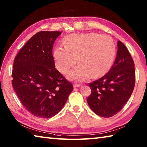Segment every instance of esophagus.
I'll list each match as a JSON object with an SVG mask.
<instances>
[{
    "instance_id": "34e87169",
    "label": "esophagus",
    "mask_w": 147,
    "mask_h": 147,
    "mask_svg": "<svg viewBox=\"0 0 147 147\" xmlns=\"http://www.w3.org/2000/svg\"><path fill=\"white\" fill-rule=\"evenodd\" d=\"M80 86H81V84H77V83H74V88H79Z\"/></svg>"
}]
</instances>
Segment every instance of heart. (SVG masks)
<instances>
[{
	"instance_id": "obj_1",
	"label": "heart",
	"mask_w": 147,
	"mask_h": 147,
	"mask_svg": "<svg viewBox=\"0 0 147 147\" xmlns=\"http://www.w3.org/2000/svg\"><path fill=\"white\" fill-rule=\"evenodd\" d=\"M64 46L54 50L56 66L64 74L77 61L79 64L68 74L70 79L76 81H85L91 75L93 77L103 75L110 69L115 55L113 40L106 34L69 35L64 39Z\"/></svg>"
}]
</instances>
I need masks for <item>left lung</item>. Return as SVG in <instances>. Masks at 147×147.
<instances>
[{
    "mask_svg": "<svg viewBox=\"0 0 147 147\" xmlns=\"http://www.w3.org/2000/svg\"><path fill=\"white\" fill-rule=\"evenodd\" d=\"M117 57L105 76L89 84L91 93L87 98L94 113L109 118L117 114L127 103L135 84V64L127 47L117 42Z\"/></svg>",
    "mask_w": 147,
    "mask_h": 147,
    "instance_id": "left-lung-1",
    "label": "left lung"
}]
</instances>
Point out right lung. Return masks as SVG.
<instances>
[{
	"instance_id": "add662e5",
	"label": "right lung",
	"mask_w": 147,
	"mask_h": 147,
	"mask_svg": "<svg viewBox=\"0 0 147 147\" xmlns=\"http://www.w3.org/2000/svg\"><path fill=\"white\" fill-rule=\"evenodd\" d=\"M59 31H40L27 41L15 57L12 86L27 111L49 118L65 105L73 86L55 67L52 50Z\"/></svg>"
}]
</instances>
